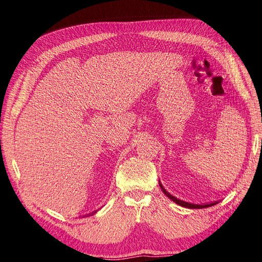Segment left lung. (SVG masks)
Returning a JSON list of instances; mask_svg holds the SVG:
<instances>
[{"label": "left lung", "mask_w": 262, "mask_h": 262, "mask_svg": "<svg viewBox=\"0 0 262 262\" xmlns=\"http://www.w3.org/2000/svg\"><path fill=\"white\" fill-rule=\"evenodd\" d=\"M159 186H160V188H162V190H163V192L165 193V195L168 197L169 199H171L172 201H175V203L177 204V205H179V206H182V207H185V208H190V209H200V208H207V207H211V206H213V205H216V204H218L217 201H214V203H210V204H206V205H196V204H190V203H186V201H183V200H180V199H177L176 197H173L172 195H170V193L167 191L164 187H163V185L160 184V182H159Z\"/></svg>", "instance_id": "left-lung-1"}]
</instances>
